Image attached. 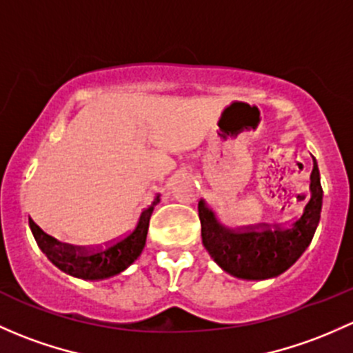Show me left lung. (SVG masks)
I'll return each instance as SVG.
<instances>
[{
	"instance_id": "left-lung-1",
	"label": "left lung",
	"mask_w": 353,
	"mask_h": 353,
	"mask_svg": "<svg viewBox=\"0 0 353 353\" xmlns=\"http://www.w3.org/2000/svg\"><path fill=\"white\" fill-rule=\"evenodd\" d=\"M323 189L320 170L313 157L310 196L298 218L284 225H255L243 230L221 226L214 214L198 203L203 245L221 269L240 279H269L289 269L306 250L321 213Z\"/></svg>"
}]
</instances>
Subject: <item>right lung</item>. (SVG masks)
Returning a JSON list of instances; mask_svg holds the SVG:
<instances>
[{"label": "right lung", "instance_id": "add662e5", "mask_svg": "<svg viewBox=\"0 0 353 353\" xmlns=\"http://www.w3.org/2000/svg\"><path fill=\"white\" fill-rule=\"evenodd\" d=\"M159 198L161 194L155 196L150 206L143 208L132 232H128L121 239L96 245V247H81V245L59 242L54 236L47 235L33 220H30V228L40 250L49 257L55 267L79 279H105V277L120 274L142 254L148 232V221H150L155 205L161 201Z\"/></svg>", "mask_w": 353, "mask_h": 353}]
</instances>
